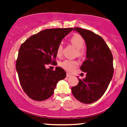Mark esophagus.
I'll list each match as a JSON object with an SVG mask.
<instances>
[{"instance_id": "obj_1", "label": "esophagus", "mask_w": 127, "mask_h": 127, "mask_svg": "<svg viewBox=\"0 0 127 127\" xmlns=\"http://www.w3.org/2000/svg\"><path fill=\"white\" fill-rule=\"evenodd\" d=\"M71 77V74H69V73H66V77Z\"/></svg>"}]
</instances>
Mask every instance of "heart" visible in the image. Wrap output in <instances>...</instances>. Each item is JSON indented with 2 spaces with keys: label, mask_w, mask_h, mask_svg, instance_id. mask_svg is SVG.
I'll list each match as a JSON object with an SVG mask.
<instances>
[{
  "label": "heart",
  "mask_w": 127,
  "mask_h": 127,
  "mask_svg": "<svg viewBox=\"0 0 127 127\" xmlns=\"http://www.w3.org/2000/svg\"><path fill=\"white\" fill-rule=\"evenodd\" d=\"M69 40L71 44L75 46V48L77 49V55L78 56H83L84 53V50L83 47L85 44L84 40L83 37L78 34H75L71 37ZM62 49H63V46L60 44L58 46L57 50H56V54L58 56H60L62 55ZM59 65L63 69L66 70L68 72H71L74 71V69L78 66V62L77 61L66 59L60 62Z\"/></svg>",
  "instance_id": "heart-1"
}]
</instances>
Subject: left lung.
Wrapping results in <instances>:
<instances>
[{
    "label": "left lung",
    "instance_id": "left-lung-1",
    "mask_svg": "<svg viewBox=\"0 0 127 127\" xmlns=\"http://www.w3.org/2000/svg\"><path fill=\"white\" fill-rule=\"evenodd\" d=\"M87 46L86 59L80 69L86 72L83 80L71 88L72 95L84 103H92L102 97L108 89L114 74L113 56L102 37L92 31L75 27Z\"/></svg>",
    "mask_w": 127,
    "mask_h": 127
}]
</instances>
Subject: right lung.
Masks as SVG:
<instances>
[{
  "mask_svg": "<svg viewBox=\"0 0 127 127\" xmlns=\"http://www.w3.org/2000/svg\"><path fill=\"white\" fill-rule=\"evenodd\" d=\"M72 30H44L31 35L21 46L16 69L22 89L31 99H47L53 95L58 82L66 77V72L61 67L53 70L46 69L45 66L56 63L58 46Z\"/></svg>",
  "mask_w": 127,
  "mask_h": 127,
  "instance_id": "right-lung-1",
  "label": "right lung"
}]
</instances>
